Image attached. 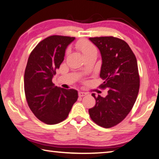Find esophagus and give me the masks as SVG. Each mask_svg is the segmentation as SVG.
I'll return each instance as SVG.
<instances>
[{
	"instance_id": "obj_1",
	"label": "esophagus",
	"mask_w": 159,
	"mask_h": 159,
	"mask_svg": "<svg viewBox=\"0 0 159 159\" xmlns=\"http://www.w3.org/2000/svg\"><path fill=\"white\" fill-rule=\"evenodd\" d=\"M87 93H85V92H81V91H79V97H83L87 95Z\"/></svg>"
}]
</instances>
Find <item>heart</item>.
I'll return each instance as SVG.
<instances>
[{
	"label": "heart",
	"instance_id": "heart-1",
	"mask_svg": "<svg viewBox=\"0 0 159 159\" xmlns=\"http://www.w3.org/2000/svg\"><path fill=\"white\" fill-rule=\"evenodd\" d=\"M77 48L80 50V52L83 53L84 57L86 55H89V54L92 53L93 52H96V48L94 45L88 41H80L78 42L77 43Z\"/></svg>",
	"mask_w": 159,
	"mask_h": 159
}]
</instances>
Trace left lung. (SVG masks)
Listing matches in <instances>:
<instances>
[{
    "label": "left lung",
    "instance_id": "8db88e82",
    "mask_svg": "<svg viewBox=\"0 0 159 159\" xmlns=\"http://www.w3.org/2000/svg\"><path fill=\"white\" fill-rule=\"evenodd\" d=\"M100 51V76L102 89L108 88L106 97L95 93L96 104L89 109L90 116L101 127L109 128L118 124L130 113L139 89L138 62L128 44L113 36L90 38Z\"/></svg>",
    "mask_w": 159,
    "mask_h": 159
}]
</instances>
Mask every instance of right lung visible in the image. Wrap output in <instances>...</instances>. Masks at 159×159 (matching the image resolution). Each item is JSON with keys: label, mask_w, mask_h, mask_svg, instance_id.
Masks as SVG:
<instances>
[{"label": "right lung", "mask_w": 159, "mask_h": 159, "mask_svg": "<svg viewBox=\"0 0 159 159\" xmlns=\"http://www.w3.org/2000/svg\"><path fill=\"white\" fill-rule=\"evenodd\" d=\"M74 40L57 35L48 37L35 47L28 59L24 78L26 102L38 119L46 124L65 120L77 101V90L58 88L52 81L67 46Z\"/></svg>", "instance_id": "obj_1"}]
</instances>
